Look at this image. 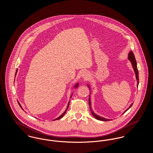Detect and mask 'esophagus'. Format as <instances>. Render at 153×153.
<instances>
[{"label":"esophagus","mask_w":153,"mask_h":153,"mask_svg":"<svg viewBox=\"0 0 153 153\" xmlns=\"http://www.w3.org/2000/svg\"><path fill=\"white\" fill-rule=\"evenodd\" d=\"M81 76H82V78H84V79H87L89 77V73H88V72H87V71H85V72H82Z\"/></svg>","instance_id":"esophagus-1"}]
</instances>
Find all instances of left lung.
Here are the masks:
<instances>
[{
    "label": "left lung",
    "instance_id": "obj_1",
    "mask_svg": "<svg viewBox=\"0 0 153 153\" xmlns=\"http://www.w3.org/2000/svg\"><path fill=\"white\" fill-rule=\"evenodd\" d=\"M128 59L130 61V62H131V65L132 66V68L134 69V72L135 73V76H136V79H137V87H138L139 84V72L138 70V68H137V61H136V59L135 58V56H134V54L133 53L132 51H130V53H128ZM88 87L89 88V91H90V85L89 84H87ZM90 95H91V92H90ZM133 103H132L131 105H130V107L126 109L123 113V114H124L128 109H130L131 108V106L132 105ZM89 107H90V110L91 111V113L93 115V117H95V119H97V120H101V121H108V120H112L111 119H106V118H104L103 117H100V116H99L98 115L96 114L95 112L92 111V107H91V99H90V95H89Z\"/></svg>",
    "mask_w": 153,
    "mask_h": 153
}]
</instances>
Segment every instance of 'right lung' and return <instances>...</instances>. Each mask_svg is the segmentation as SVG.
Returning <instances> with one entry per match:
<instances>
[{"mask_svg":"<svg viewBox=\"0 0 153 153\" xmlns=\"http://www.w3.org/2000/svg\"><path fill=\"white\" fill-rule=\"evenodd\" d=\"M17 71H18V69H16V72H15V76H16V73H17ZM79 87V82H77V83H76L75 85H74V88H77L78 87ZM72 95L73 94H72L71 95V97H72ZM18 102V104H19V106L21 107V108H22V109H23V108H22V107L21 106V104L19 102ZM69 102H68V105H67V107H66V109H65V111L63 112V114L61 115H60L59 117H58L57 118H56V119H54L53 120H58V119H60L61 118H62V117H64V115H65V114L66 113V111H67V109H68V107H69Z\"/></svg>","mask_w":153,"mask_h":153,"instance_id":"add662e5","label":"right lung"}]
</instances>
